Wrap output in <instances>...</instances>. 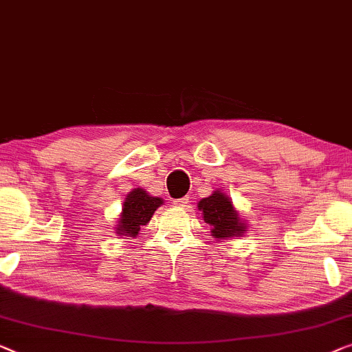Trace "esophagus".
I'll return each mask as SVG.
<instances>
[{"label": "esophagus", "instance_id": "1", "mask_svg": "<svg viewBox=\"0 0 352 352\" xmlns=\"http://www.w3.org/2000/svg\"><path fill=\"white\" fill-rule=\"evenodd\" d=\"M173 203H175V205L179 206V208H187L188 206V197L179 198V200H175Z\"/></svg>", "mask_w": 352, "mask_h": 352}]
</instances>
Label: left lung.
Wrapping results in <instances>:
<instances>
[{
  "instance_id": "obj_1",
  "label": "left lung",
  "mask_w": 352,
  "mask_h": 352,
  "mask_svg": "<svg viewBox=\"0 0 352 352\" xmlns=\"http://www.w3.org/2000/svg\"><path fill=\"white\" fill-rule=\"evenodd\" d=\"M198 210L201 211L203 221L211 227L212 236L232 238L246 232V226L239 222L238 212L232 201L219 190L214 192L211 197L203 198L198 203Z\"/></svg>"
}]
</instances>
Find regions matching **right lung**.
<instances>
[{"mask_svg":"<svg viewBox=\"0 0 352 352\" xmlns=\"http://www.w3.org/2000/svg\"><path fill=\"white\" fill-rule=\"evenodd\" d=\"M164 200L147 195L142 188H135L126 195L122 214L117 223V233L124 236H136L141 226L149 223L152 214L155 212Z\"/></svg>","mask_w":352,"mask_h":352,"instance_id":"obj_1","label":"right lung"}]
</instances>
